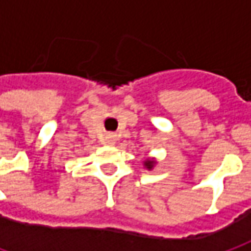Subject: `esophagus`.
I'll list each match as a JSON object with an SVG mask.
<instances>
[{"mask_svg": "<svg viewBox=\"0 0 251 251\" xmlns=\"http://www.w3.org/2000/svg\"><path fill=\"white\" fill-rule=\"evenodd\" d=\"M117 142V136L114 133H105L102 136V143L104 144H109V146H112L114 143Z\"/></svg>", "mask_w": 251, "mask_h": 251, "instance_id": "1", "label": "esophagus"}]
</instances>
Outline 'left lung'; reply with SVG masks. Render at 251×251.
<instances>
[{
	"label": "left lung",
	"mask_w": 251,
	"mask_h": 251,
	"mask_svg": "<svg viewBox=\"0 0 251 251\" xmlns=\"http://www.w3.org/2000/svg\"><path fill=\"white\" fill-rule=\"evenodd\" d=\"M154 164H155V161L154 160H147V161H144V167L147 169H152L154 168Z\"/></svg>",
	"instance_id": "obj_1"
}]
</instances>
